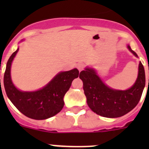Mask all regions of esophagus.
I'll return each instance as SVG.
<instances>
[{
  "instance_id": "esophagus-1",
  "label": "esophagus",
  "mask_w": 149,
  "mask_h": 149,
  "mask_svg": "<svg viewBox=\"0 0 149 149\" xmlns=\"http://www.w3.org/2000/svg\"><path fill=\"white\" fill-rule=\"evenodd\" d=\"M77 68L79 70V72H81V71H82L84 69V64H82V63H77Z\"/></svg>"
}]
</instances>
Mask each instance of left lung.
Instances as JSON below:
<instances>
[{"label": "left lung", "instance_id": "8db88e82", "mask_svg": "<svg viewBox=\"0 0 149 149\" xmlns=\"http://www.w3.org/2000/svg\"><path fill=\"white\" fill-rule=\"evenodd\" d=\"M127 48L138 58L130 45H127ZM79 77L84 83L83 88L89 108L96 114L107 118H118L131 111L139 103L146 86L145 69L141 62L139 63L136 81L125 90L107 86L93 67H86Z\"/></svg>", "mask_w": 149, "mask_h": 149}]
</instances>
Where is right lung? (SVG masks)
<instances>
[{
    "label": "right lung",
    "instance_id": "1",
    "mask_svg": "<svg viewBox=\"0 0 149 149\" xmlns=\"http://www.w3.org/2000/svg\"><path fill=\"white\" fill-rule=\"evenodd\" d=\"M24 41L22 39L21 42ZM19 48L10 56L6 63L3 85L6 95L14 106L28 118L43 120L60 113L64 106L63 98L72 82L79 75L77 68L60 72L41 89L22 91L14 85L11 78V66Z\"/></svg>",
    "mask_w": 149,
    "mask_h": 149
}]
</instances>
